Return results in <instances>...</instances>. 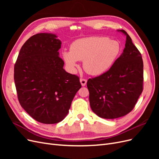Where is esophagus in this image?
I'll return each mask as SVG.
<instances>
[{
  "instance_id": "esophagus-1",
  "label": "esophagus",
  "mask_w": 159,
  "mask_h": 159,
  "mask_svg": "<svg viewBox=\"0 0 159 159\" xmlns=\"http://www.w3.org/2000/svg\"><path fill=\"white\" fill-rule=\"evenodd\" d=\"M80 83H81V85H82V86H85V85H86V84H87V80L81 78V79H80Z\"/></svg>"
}]
</instances>
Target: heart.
Returning <instances> with one entry per match:
<instances>
[{
    "instance_id": "1",
    "label": "heart",
    "mask_w": 159,
    "mask_h": 159,
    "mask_svg": "<svg viewBox=\"0 0 159 159\" xmlns=\"http://www.w3.org/2000/svg\"><path fill=\"white\" fill-rule=\"evenodd\" d=\"M120 52L121 45L118 41L107 37L92 36L72 43L70 52H63V58L72 71L78 67V61H84L83 67L87 73L99 75L111 68Z\"/></svg>"
}]
</instances>
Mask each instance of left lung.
<instances>
[{"mask_svg":"<svg viewBox=\"0 0 159 159\" xmlns=\"http://www.w3.org/2000/svg\"><path fill=\"white\" fill-rule=\"evenodd\" d=\"M125 47L111 68L89 79L87 87L93 111L103 119H113L131 112L143 91V61L141 53L124 30Z\"/></svg>","mask_w":159,"mask_h":159,"instance_id":"1","label":"left lung"}]
</instances>
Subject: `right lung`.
I'll list each match as a JSON object with an SVG mask.
<instances>
[{"label": "right lung", "mask_w": 159, "mask_h": 159, "mask_svg": "<svg viewBox=\"0 0 159 159\" xmlns=\"http://www.w3.org/2000/svg\"><path fill=\"white\" fill-rule=\"evenodd\" d=\"M51 33L32 36L22 46L14 66V79L22 107L44 124L61 121L68 115L80 78L64 69L58 50L61 42Z\"/></svg>", "instance_id": "obj_1"}]
</instances>
